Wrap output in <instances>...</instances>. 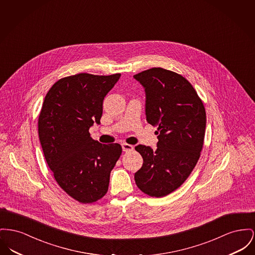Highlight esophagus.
Masks as SVG:
<instances>
[{
	"instance_id": "1",
	"label": "esophagus",
	"mask_w": 255,
	"mask_h": 255,
	"mask_svg": "<svg viewBox=\"0 0 255 255\" xmlns=\"http://www.w3.org/2000/svg\"><path fill=\"white\" fill-rule=\"evenodd\" d=\"M122 148L124 152H130V151L134 150V146L131 144H128V143H122Z\"/></svg>"
}]
</instances>
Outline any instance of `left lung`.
<instances>
[{"label":"left lung","instance_id":"left-lung-1","mask_svg":"<svg viewBox=\"0 0 255 255\" xmlns=\"http://www.w3.org/2000/svg\"><path fill=\"white\" fill-rule=\"evenodd\" d=\"M145 89L147 122L157 126V149L139 144L143 164L135 173L144 194L163 197L189 177L203 147L206 112L194 87L183 76L161 67L134 75Z\"/></svg>","mask_w":255,"mask_h":255}]
</instances>
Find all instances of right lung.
<instances>
[{
  "mask_svg": "<svg viewBox=\"0 0 255 255\" xmlns=\"http://www.w3.org/2000/svg\"><path fill=\"white\" fill-rule=\"evenodd\" d=\"M121 74L80 73L61 78L46 94L38 135L46 162L60 188L87 204L108 192L110 174L120 159V143L102 144L90 134L100 123L103 100Z\"/></svg>",
  "mask_w": 255,
  "mask_h": 255,
  "instance_id": "1",
  "label": "right lung"
}]
</instances>
